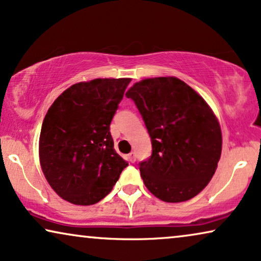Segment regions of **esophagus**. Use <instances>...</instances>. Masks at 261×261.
<instances>
[{"label":"esophagus","mask_w":261,"mask_h":261,"mask_svg":"<svg viewBox=\"0 0 261 261\" xmlns=\"http://www.w3.org/2000/svg\"><path fill=\"white\" fill-rule=\"evenodd\" d=\"M127 156H128V160H129V162H130L132 164L135 163V160H137V155H135L134 152H130L129 154H128Z\"/></svg>","instance_id":"obj_1"}]
</instances>
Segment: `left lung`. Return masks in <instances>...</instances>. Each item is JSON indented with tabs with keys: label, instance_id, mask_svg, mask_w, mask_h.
<instances>
[{
	"label": "left lung",
	"instance_id": "1",
	"mask_svg": "<svg viewBox=\"0 0 261 261\" xmlns=\"http://www.w3.org/2000/svg\"><path fill=\"white\" fill-rule=\"evenodd\" d=\"M137 106L152 141L140 165L146 188L164 202L188 201L215 173L222 134L206 102L176 77L146 78L126 92Z\"/></svg>",
	"mask_w": 261,
	"mask_h": 261
}]
</instances>
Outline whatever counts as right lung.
<instances>
[{
  "label": "right lung",
  "mask_w": 261,
  "mask_h": 261,
  "mask_svg": "<svg viewBox=\"0 0 261 261\" xmlns=\"http://www.w3.org/2000/svg\"><path fill=\"white\" fill-rule=\"evenodd\" d=\"M130 78L73 84L49 107L39 139L46 179L65 201L95 204L105 198L128 163L117 154L110 122Z\"/></svg>",
  "instance_id": "obj_1"
}]
</instances>
